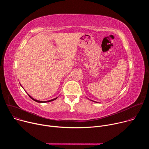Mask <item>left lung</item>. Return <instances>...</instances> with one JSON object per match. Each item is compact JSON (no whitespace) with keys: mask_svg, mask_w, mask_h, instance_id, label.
I'll return each mask as SVG.
<instances>
[{"mask_svg":"<svg viewBox=\"0 0 149 149\" xmlns=\"http://www.w3.org/2000/svg\"><path fill=\"white\" fill-rule=\"evenodd\" d=\"M91 101H93V100H91ZM94 102H95V101H94Z\"/></svg>","mask_w":149,"mask_h":149,"instance_id":"1","label":"left lung"}]
</instances>
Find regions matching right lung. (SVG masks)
Returning <instances> with one entry per match:
<instances>
[{
	"instance_id": "1",
	"label": "right lung",
	"mask_w": 149,
	"mask_h": 149,
	"mask_svg": "<svg viewBox=\"0 0 149 149\" xmlns=\"http://www.w3.org/2000/svg\"><path fill=\"white\" fill-rule=\"evenodd\" d=\"M28 95L29 96V97L31 98V99H32L33 101H36V102H40V103H42V102H50V101H54V100H56V98H57V97L56 98H54V99H52V100H49V101H39V100H35V99H34V98H33L32 97H31L29 94H28Z\"/></svg>"
}]
</instances>
